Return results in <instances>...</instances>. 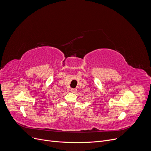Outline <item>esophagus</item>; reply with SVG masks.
<instances>
[{
    "mask_svg": "<svg viewBox=\"0 0 151 151\" xmlns=\"http://www.w3.org/2000/svg\"><path fill=\"white\" fill-rule=\"evenodd\" d=\"M71 92L73 93H76L77 92V89L76 88H71Z\"/></svg>",
    "mask_w": 151,
    "mask_h": 151,
    "instance_id": "obj_1",
    "label": "esophagus"
}]
</instances>
